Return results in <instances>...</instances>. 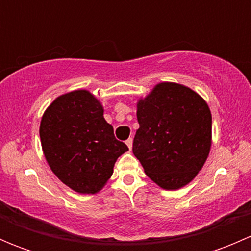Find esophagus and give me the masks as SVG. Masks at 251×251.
<instances>
[{"instance_id":"obj_1","label":"esophagus","mask_w":251,"mask_h":251,"mask_svg":"<svg viewBox=\"0 0 251 251\" xmlns=\"http://www.w3.org/2000/svg\"><path fill=\"white\" fill-rule=\"evenodd\" d=\"M132 143H133V140L132 138H128L127 141H126V144H127V147H128V149H132Z\"/></svg>"}]
</instances>
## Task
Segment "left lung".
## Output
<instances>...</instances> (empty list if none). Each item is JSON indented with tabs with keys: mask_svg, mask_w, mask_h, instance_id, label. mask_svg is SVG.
Instances as JSON below:
<instances>
[{
	"mask_svg": "<svg viewBox=\"0 0 251 251\" xmlns=\"http://www.w3.org/2000/svg\"><path fill=\"white\" fill-rule=\"evenodd\" d=\"M140 128L132 151L147 176L164 189H179L203 168L211 147V113L183 85L158 83L137 103Z\"/></svg>",
	"mask_w": 251,
	"mask_h": 251,
	"instance_id": "8db88e82",
	"label": "left lung"
}]
</instances>
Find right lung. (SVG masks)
<instances>
[{
	"label": "right lung",
	"instance_id": "add662e5",
	"mask_svg": "<svg viewBox=\"0 0 251 251\" xmlns=\"http://www.w3.org/2000/svg\"><path fill=\"white\" fill-rule=\"evenodd\" d=\"M103 105L91 92L59 96L40 124L42 151L53 174L77 193L95 194L113 175L116 159L128 151L114 136Z\"/></svg>",
	"mask_w": 251,
	"mask_h": 251
}]
</instances>
